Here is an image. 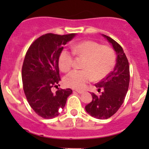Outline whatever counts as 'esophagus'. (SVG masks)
Wrapping results in <instances>:
<instances>
[{
  "instance_id": "obj_1",
  "label": "esophagus",
  "mask_w": 149,
  "mask_h": 149,
  "mask_svg": "<svg viewBox=\"0 0 149 149\" xmlns=\"http://www.w3.org/2000/svg\"><path fill=\"white\" fill-rule=\"evenodd\" d=\"M76 92L79 93V94H83L84 91H76Z\"/></svg>"
}]
</instances>
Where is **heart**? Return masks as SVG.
Returning a JSON list of instances; mask_svg holds the SVG:
<instances>
[{"label":"heart","instance_id":"1","mask_svg":"<svg viewBox=\"0 0 149 149\" xmlns=\"http://www.w3.org/2000/svg\"><path fill=\"white\" fill-rule=\"evenodd\" d=\"M71 48L73 53L86 57V60L83 65L84 70H73L64 78V83L68 87L83 89L94 78L98 81L106 77L115 66L116 55L110 47L85 40L73 45ZM73 52L64 49L60 53L58 64L62 71H68L73 66Z\"/></svg>","mask_w":149,"mask_h":149}]
</instances>
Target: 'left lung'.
Returning a JSON list of instances; mask_svg holds the SVG:
<instances>
[{
    "instance_id": "left-lung-1",
    "label": "left lung",
    "mask_w": 149,
    "mask_h": 149,
    "mask_svg": "<svg viewBox=\"0 0 149 149\" xmlns=\"http://www.w3.org/2000/svg\"><path fill=\"white\" fill-rule=\"evenodd\" d=\"M103 36L112 45L116 52V65L102 81L95 84L98 91L103 89L101 95L92 93V101L85 107L86 111L90 115L100 120L110 118L120 109L130 82L129 63L123 47L111 37L104 34Z\"/></svg>"
}]
</instances>
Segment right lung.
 <instances>
[{"mask_svg": "<svg viewBox=\"0 0 149 149\" xmlns=\"http://www.w3.org/2000/svg\"><path fill=\"white\" fill-rule=\"evenodd\" d=\"M75 35L43 34L33 42L25 55L22 70L24 91L30 107L45 119L58 116L72 94L70 88H58L53 93L52 88H58L61 81L58 66L60 53Z\"/></svg>", "mask_w": 149, "mask_h": 149, "instance_id": "obj_1", "label": "right lung"}]
</instances>
